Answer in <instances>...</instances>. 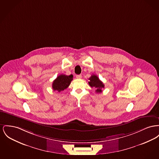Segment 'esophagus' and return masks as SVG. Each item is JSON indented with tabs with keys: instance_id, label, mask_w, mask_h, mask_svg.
Returning <instances> with one entry per match:
<instances>
[{
	"instance_id": "1",
	"label": "esophagus",
	"mask_w": 159,
	"mask_h": 159,
	"mask_svg": "<svg viewBox=\"0 0 159 159\" xmlns=\"http://www.w3.org/2000/svg\"><path fill=\"white\" fill-rule=\"evenodd\" d=\"M76 78L78 79H80L82 78V75H76Z\"/></svg>"
}]
</instances>
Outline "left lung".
I'll return each mask as SVG.
<instances>
[{
  "label": "left lung",
  "mask_w": 159,
  "mask_h": 159,
  "mask_svg": "<svg viewBox=\"0 0 159 159\" xmlns=\"http://www.w3.org/2000/svg\"><path fill=\"white\" fill-rule=\"evenodd\" d=\"M89 82L88 84L91 87H94L97 88L96 92L97 93H100L102 92V88H104V84L103 82L99 79V78L96 75H92L89 79Z\"/></svg>",
  "instance_id": "8db88e82"
}]
</instances>
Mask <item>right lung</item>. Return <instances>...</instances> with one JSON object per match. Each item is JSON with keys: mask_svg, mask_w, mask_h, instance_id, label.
Listing matches in <instances>:
<instances>
[{"mask_svg": "<svg viewBox=\"0 0 159 159\" xmlns=\"http://www.w3.org/2000/svg\"><path fill=\"white\" fill-rule=\"evenodd\" d=\"M73 75H61L56 77L52 84V88L54 91L61 92L66 89L73 80Z\"/></svg>", "mask_w": 159, "mask_h": 159, "instance_id": "right-lung-1", "label": "right lung"}]
</instances>
